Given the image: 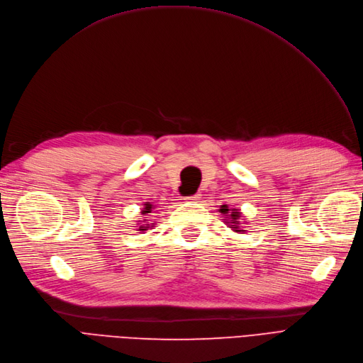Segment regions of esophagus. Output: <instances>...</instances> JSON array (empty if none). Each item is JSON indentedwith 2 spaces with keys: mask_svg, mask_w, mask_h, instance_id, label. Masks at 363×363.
<instances>
[{
  "mask_svg": "<svg viewBox=\"0 0 363 363\" xmlns=\"http://www.w3.org/2000/svg\"><path fill=\"white\" fill-rule=\"evenodd\" d=\"M199 198H201L199 194H194L191 196H184V199H187V201H199Z\"/></svg>",
  "mask_w": 363,
  "mask_h": 363,
  "instance_id": "34e87169",
  "label": "esophagus"
}]
</instances>
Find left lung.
I'll return each instance as SVG.
<instances>
[{"label": "left lung", "mask_w": 363, "mask_h": 363, "mask_svg": "<svg viewBox=\"0 0 363 363\" xmlns=\"http://www.w3.org/2000/svg\"><path fill=\"white\" fill-rule=\"evenodd\" d=\"M220 211L225 214V216H229V222L228 223H230V226L229 228H234V230H237V232H240L241 229H240V223H238V217H240V213L234 208L230 211V214H229V208L226 207V206H222V208H220Z\"/></svg>", "instance_id": "left-lung-1"}]
</instances>
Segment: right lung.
<instances>
[{
	"label": "right lung",
	"instance_id": "obj_1",
	"mask_svg": "<svg viewBox=\"0 0 363 363\" xmlns=\"http://www.w3.org/2000/svg\"><path fill=\"white\" fill-rule=\"evenodd\" d=\"M144 206H146V208L143 210L141 214L146 216L147 213H152V204H149V202H147V204H144ZM146 228H147V226H140V230H146Z\"/></svg>",
	"mask_w": 363,
	"mask_h": 363
}]
</instances>
